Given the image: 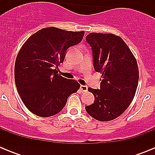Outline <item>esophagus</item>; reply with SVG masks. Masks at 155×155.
I'll use <instances>...</instances> for the list:
<instances>
[{"label":"esophagus","mask_w":155,"mask_h":155,"mask_svg":"<svg viewBox=\"0 0 155 155\" xmlns=\"http://www.w3.org/2000/svg\"><path fill=\"white\" fill-rule=\"evenodd\" d=\"M80 89L81 90V91H84V92H85V91H87V87L85 85H81Z\"/></svg>","instance_id":"obj_1"}]
</instances>
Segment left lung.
<instances>
[{"instance_id": "obj_1", "label": "left lung", "mask_w": 155, "mask_h": 155, "mask_svg": "<svg viewBox=\"0 0 155 155\" xmlns=\"http://www.w3.org/2000/svg\"><path fill=\"white\" fill-rule=\"evenodd\" d=\"M91 46L94 71L102 74L100 89L88 87L94 103L87 113L99 121H110L125 112L134 99L139 79L136 58L118 35L92 32L86 36Z\"/></svg>"}]
</instances>
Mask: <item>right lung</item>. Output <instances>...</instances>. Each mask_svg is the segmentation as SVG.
<instances>
[{"label":"right lung","mask_w":155,"mask_h":155,"mask_svg":"<svg viewBox=\"0 0 155 155\" xmlns=\"http://www.w3.org/2000/svg\"><path fill=\"white\" fill-rule=\"evenodd\" d=\"M84 31H71L55 27L44 28L28 38L21 46L15 64V81L27 109L41 117L60 113L68 97L80 84L58 74L67 50L78 44Z\"/></svg>","instance_id":"obj_1"}]
</instances>
